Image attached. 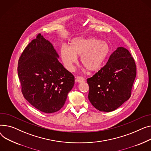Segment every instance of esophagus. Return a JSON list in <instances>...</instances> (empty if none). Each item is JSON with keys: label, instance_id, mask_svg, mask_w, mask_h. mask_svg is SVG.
Segmentation results:
<instances>
[{"label": "esophagus", "instance_id": "1", "mask_svg": "<svg viewBox=\"0 0 151 151\" xmlns=\"http://www.w3.org/2000/svg\"><path fill=\"white\" fill-rule=\"evenodd\" d=\"M84 81H85V79H84L82 77L78 76V77H76V82L82 83V82H83Z\"/></svg>", "mask_w": 151, "mask_h": 151}]
</instances>
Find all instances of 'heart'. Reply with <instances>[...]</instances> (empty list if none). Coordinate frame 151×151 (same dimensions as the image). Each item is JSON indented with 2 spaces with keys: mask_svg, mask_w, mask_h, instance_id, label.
<instances>
[{
  "mask_svg": "<svg viewBox=\"0 0 151 151\" xmlns=\"http://www.w3.org/2000/svg\"><path fill=\"white\" fill-rule=\"evenodd\" d=\"M109 52L108 44L99 39L77 38L72 41L70 47L62 46L61 56L65 67L70 71L73 70L77 57H80L82 65L89 73H94L101 68Z\"/></svg>",
  "mask_w": 151,
  "mask_h": 151,
  "instance_id": "b5f03b06",
  "label": "heart"
}]
</instances>
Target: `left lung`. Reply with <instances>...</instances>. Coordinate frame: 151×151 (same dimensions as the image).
Wrapping results in <instances>:
<instances>
[{
  "label": "left lung",
  "instance_id": "1",
  "mask_svg": "<svg viewBox=\"0 0 151 151\" xmlns=\"http://www.w3.org/2000/svg\"><path fill=\"white\" fill-rule=\"evenodd\" d=\"M136 74L135 62L129 51L118 47L107 64L87 79L88 99L101 111L116 110L130 98Z\"/></svg>",
  "mask_w": 151,
  "mask_h": 151
}]
</instances>
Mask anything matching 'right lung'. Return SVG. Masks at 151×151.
<instances>
[{"label":"right lung","instance_id":"obj_1","mask_svg":"<svg viewBox=\"0 0 151 151\" xmlns=\"http://www.w3.org/2000/svg\"><path fill=\"white\" fill-rule=\"evenodd\" d=\"M58 57L52 44L39 33L18 61L17 73L24 98L46 113L63 107L74 84V76L60 63Z\"/></svg>","mask_w":151,"mask_h":151}]
</instances>
